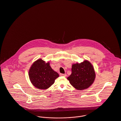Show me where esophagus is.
<instances>
[{"label":"esophagus","instance_id":"34e87169","mask_svg":"<svg viewBox=\"0 0 121 121\" xmlns=\"http://www.w3.org/2000/svg\"><path fill=\"white\" fill-rule=\"evenodd\" d=\"M60 75L61 76H64V77H66L67 76L66 74H60Z\"/></svg>","mask_w":121,"mask_h":121}]
</instances>
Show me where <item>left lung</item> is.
Instances as JSON below:
<instances>
[{"label":"left lung","mask_w":121,"mask_h":121,"mask_svg":"<svg viewBox=\"0 0 121 121\" xmlns=\"http://www.w3.org/2000/svg\"><path fill=\"white\" fill-rule=\"evenodd\" d=\"M72 73L67 78L70 83L78 90H83L88 88L93 83L95 78L94 67L88 60L83 62L73 64Z\"/></svg>","instance_id":"obj_1"}]
</instances>
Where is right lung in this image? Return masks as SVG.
<instances>
[{"mask_svg":"<svg viewBox=\"0 0 121 121\" xmlns=\"http://www.w3.org/2000/svg\"><path fill=\"white\" fill-rule=\"evenodd\" d=\"M29 77L34 86L43 90L54 83L59 74L51 68L49 62L46 63L40 58L35 61L30 67Z\"/></svg>","mask_w":121,"mask_h":121,"instance_id":"1","label":"right lung"}]
</instances>
